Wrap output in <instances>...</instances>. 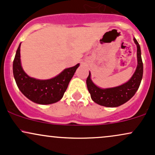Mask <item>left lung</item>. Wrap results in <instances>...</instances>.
<instances>
[{
    "instance_id": "1",
    "label": "left lung",
    "mask_w": 155,
    "mask_h": 155,
    "mask_svg": "<svg viewBox=\"0 0 155 155\" xmlns=\"http://www.w3.org/2000/svg\"><path fill=\"white\" fill-rule=\"evenodd\" d=\"M133 40L137 46L138 65L136 71L127 82L116 87L101 89L92 82L90 72L89 74L86 81L87 86L92 100L96 104L106 107H117L128 101L136 94L143 77V62L139 44L135 38Z\"/></svg>"
}]
</instances>
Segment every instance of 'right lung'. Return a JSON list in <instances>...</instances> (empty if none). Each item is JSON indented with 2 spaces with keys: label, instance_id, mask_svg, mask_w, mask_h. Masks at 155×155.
Wrapping results in <instances>:
<instances>
[{
  "label": "right lung",
  "instance_id": "1",
  "mask_svg": "<svg viewBox=\"0 0 155 155\" xmlns=\"http://www.w3.org/2000/svg\"><path fill=\"white\" fill-rule=\"evenodd\" d=\"M19 44L13 62V74L17 87L22 93L35 104H51L59 101L66 91L79 64L68 68L50 79L40 80L30 77L23 71L20 61Z\"/></svg>",
  "mask_w": 155,
  "mask_h": 155
}]
</instances>
